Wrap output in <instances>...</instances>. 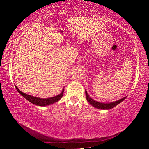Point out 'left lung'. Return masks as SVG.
<instances>
[{
    "label": "left lung",
    "instance_id": "8db88e82",
    "mask_svg": "<svg viewBox=\"0 0 149 149\" xmlns=\"http://www.w3.org/2000/svg\"><path fill=\"white\" fill-rule=\"evenodd\" d=\"M85 95H86V98H87V101L89 102V104H91L95 108H99V109H102V110L111 109V108H114L118 104H120L121 102L123 101V100L125 99V97H124V98H123V99H121L120 100H116V101L111 102V103H102V102H97V101H96V100L92 99L88 95L86 91H85Z\"/></svg>",
    "mask_w": 149,
    "mask_h": 149
}]
</instances>
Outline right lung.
<instances>
[{"label":"right lung","instance_id":"right-lung-1","mask_svg":"<svg viewBox=\"0 0 149 149\" xmlns=\"http://www.w3.org/2000/svg\"><path fill=\"white\" fill-rule=\"evenodd\" d=\"M15 87H16V89H17V91L19 93V94L23 96L25 99H26L27 100H29L30 102L33 103V104L37 106H41V107L42 106L50 105L51 104H53V103L56 102L57 101H58V100L62 97L63 94H64V89H63L62 93H60V95L55 96V97L49 98V99H41V98L33 97V96L25 94V93H24L23 92H22L21 91H20L18 88L16 86V85H15Z\"/></svg>","mask_w":149,"mask_h":149}]
</instances>
